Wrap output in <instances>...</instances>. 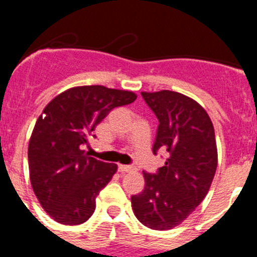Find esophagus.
I'll return each mask as SVG.
<instances>
[{
	"mask_svg": "<svg viewBox=\"0 0 257 257\" xmlns=\"http://www.w3.org/2000/svg\"><path fill=\"white\" fill-rule=\"evenodd\" d=\"M136 170L134 166H127V165H118V171L121 172H131Z\"/></svg>",
	"mask_w": 257,
	"mask_h": 257,
	"instance_id": "34e87169",
	"label": "esophagus"
}]
</instances>
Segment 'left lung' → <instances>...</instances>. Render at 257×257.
Segmentation results:
<instances>
[{
  "mask_svg": "<svg viewBox=\"0 0 257 257\" xmlns=\"http://www.w3.org/2000/svg\"><path fill=\"white\" fill-rule=\"evenodd\" d=\"M160 122L153 153L167 152L165 166L144 174L145 187L131 197L135 216L156 230L179 225L205 199L217 167L212 122L190 97L162 90L142 92Z\"/></svg>",
  "mask_w": 257,
  "mask_h": 257,
  "instance_id": "1",
  "label": "left lung"
}]
</instances>
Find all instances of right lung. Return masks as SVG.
<instances>
[{"label":"right lung","instance_id":"add662e5","mask_svg":"<svg viewBox=\"0 0 257 257\" xmlns=\"http://www.w3.org/2000/svg\"><path fill=\"white\" fill-rule=\"evenodd\" d=\"M135 99L131 91L81 86L52 99L38 117L29 140V175L41 206L55 221L78 225L94 213L95 198L117 165L88 157L81 147L112 109Z\"/></svg>","mask_w":257,"mask_h":257}]
</instances>
